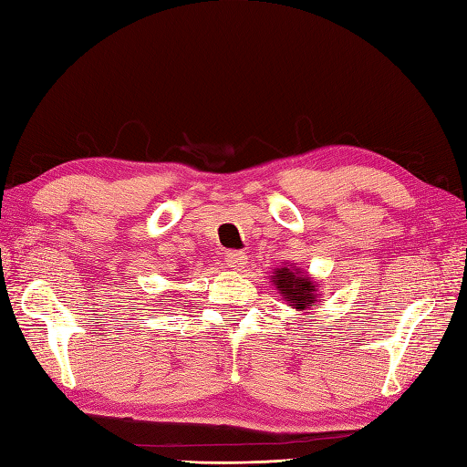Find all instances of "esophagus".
<instances>
[{
  "label": "esophagus",
  "instance_id": "34e87169",
  "mask_svg": "<svg viewBox=\"0 0 467 467\" xmlns=\"http://www.w3.org/2000/svg\"><path fill=\"white\" fill-rule=\"evenodd\" d=\"M223 261H225L227 267H232L234 271H240L247 264V254L245 252H230L225 255Z\"/></svg>",
  "mask_w": 467,
  "mask_h": 467
}]
</instances>
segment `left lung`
<instances>
[{"instance_id": "left-lung-1", "label": "left lung", "mask_w": 467, "mask_h": 467, "mask_svg": "<svg viewBox=\"0 0 467 467\" xmlns=\"http://www.w3.org/2000/svg\"><path fill=\"white\" fill-rule=\"evenodd\" d=\"M271 281L275 283V289L287 306L299 311L301 315L309 313L311 306L321 297V283L315 281L309 273L295 264L289 265L287 261H281V267H275Z\"/></svg>"}]
</instances>
